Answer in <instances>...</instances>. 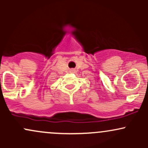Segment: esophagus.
Masks as SVG:
<instances>
[{
  "instance_id": "obj_1",
  "label": "esophagus",
  "mask_w": 148,
  "mask_h": 148,
  "mask_svg": "<svg viewBox=\"0 0 148 148\" xmlns=\"http://www.w3.org/2000/svg\"><path fill=\"white\" fill-rule=\"evenodd\" d=\"M72 71H73V70H72Z\"/></svg>"
}]
</instances>
